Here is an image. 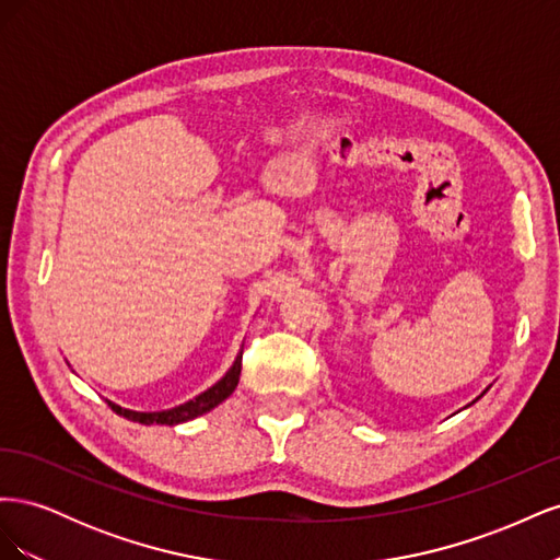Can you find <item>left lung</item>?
I'll return each mask as SVG.
<instances>
[{"label": "left lung", "instance_id": "8db88e82", "mask_svg": "<svg viewBox=\"0 0 560 560\" xmlns=\"http://www.w3.org/2000/svg\"><path fill=\"white\" fill-rule=\"evenodd\" d=\"M486 389H488V387H486ZM486 389H483V393H481V395H479V397H477V399H481V397H483V395H486ZM477 399H474V401H477ZM474 401H471V404H474Z\"/></svg>", "mask_w": 560, "mask_h": 560}]
</instances>
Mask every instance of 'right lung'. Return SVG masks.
I'll return each mask as SVG.
<instances>
[{
  "mask_svg": "<svg viewBox=\"0 0 560 560\" xmlns=\"http://www.w3.org/2000/svg\"><path fill=\"white\" fill-rule=\"evenodd\" d=\"M241 366H243V350L238 352V358H235L233 366L226 371V374L219 378L212 387H208L206 393H200L198 397L184 401V404L175 406V409H167V411H130L109 399H107V404L112 406L114 413L124 416L132 422H142V425H154V422L156 425H179V422L194 420L202 413L212 411L214 406H219L226 397H231V393L238 387V381H241Z\"/></svg>",
  "mask_w": 560,
  "mask_h": 560,
  "instance_id": "right-lung-1",
  "label": "right lung"
}]
</instances>
